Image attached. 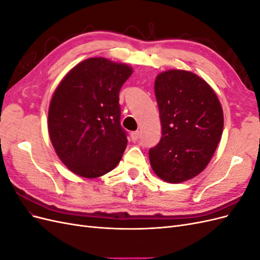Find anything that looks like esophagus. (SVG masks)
Segmentation results:
<instances>
[{
    "label": "esophagus",
    "mask_w": 260,
    "mask_h": 260,
    "mask_svg": "<svg viewBox=\"0 0 260 260\" xmlns=\"http://www.w3.org/2000/svg\"><path fill=\"white\" fill-rule=\"evenodd\" d=\"M131 139L133 142H137V141L140 139V132L139 131L131 132Z\"/></svg>",
    "instance_id": "34e87169"
}]
</instances>
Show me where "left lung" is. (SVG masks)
I'll return each instance as SVG.
<instances>
[{
    "instance_id": "left-lung-1",
    "label": "left lung",
    "mask_w": 260,
    "mask_h": 260,
    "mask_svg": "<svg viewBox=\"0 0 260 260\" xmlns=\"http://www.w3.org/2000/svg\"><path fill=\"white\" fill-rule=\"evenodd\" d=\"M154 89L161 138L149 148V161L160 179L180 183L198 176L211 159L222 135V107L214 90L185 70L161 73Z\"/></svg>"
}]
</instances>
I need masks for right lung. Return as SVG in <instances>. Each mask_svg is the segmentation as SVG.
Segmentation results:
<instances>
[{"mask_svg":"<svg viewBox=\"0 0 260 260\" xmlns=\"http://www.w3.org/2000/svg\"><path fill=\"white\" fill-rule=\"evenodd\" d=\"M131 74L124 64L88 58L70 70L54 92L50 139L76 175L98 178L120 161L128 140L120 124L119 91Z\"/></svg>","mask_w":260,"mask_h":260,"instance_id":"add662e5","label":"right lung"}]
</instances>
